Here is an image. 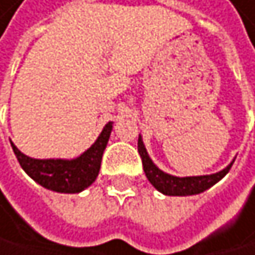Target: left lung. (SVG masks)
<instances>
[{
  "label": "left lung",
  "instance_id": "left-lung-1",
  "mask_svg": "<svg viewBox=\"0 0 255 255\" xmlns=\"http://www.w3.org/2000/svg\"><path fill=\"white\" fill-rule=\"evenodd\" d=\"M137 151L142 157V165H143V171H145L146 179L151 182V185L157 191H160L165 196H194V194H200L203 191H207L208 188L213 187V185H216L220 179L227 176V173L230 171V168L234 163V159H233L231 163H228L223 170L213 173V174L177 177V176L162 171L151 160V157L148 156V153H146V148H145L140 134L137 139Z\"/></svg>",
  "mask_w": 255,
  "mask_h": 255
}]
</instances>
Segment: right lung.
Returning <instances> with one entry per match:
<instances>
[{
  "mask_svg": "<svg viewBox=\"0 0 255 255\" xmlns=\"http://www.w3.org/2000/svg\"><path fill=\"white\" fill-rule=\"evenodd\" d=\"M112 130L113 122L105 124L95 143L75 159H35L21 153L13 142L10 143L21 168L36 183L56 193L75 194L89 188L96 180Z\"/></svg>",
  "mask_w": 255,
  "mask_h": 255,
  "instance_id": "add662e5",
  "label": "right lung"
}]
</instances>
